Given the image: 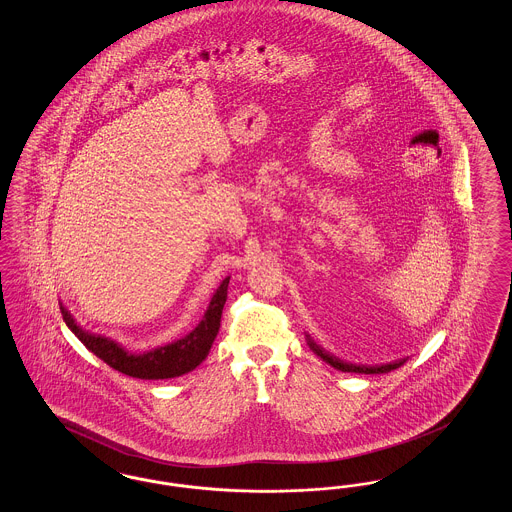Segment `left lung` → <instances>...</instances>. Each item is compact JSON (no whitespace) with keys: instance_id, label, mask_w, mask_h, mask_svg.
I'll return each mask as SVG.
<instances>
[{"instance_id":"obj_1","label":"left lung","mask_w":512,"mask_h":512,"mask_svg":"<svg viewBox=\"0 0 512 512\" xmlns=\"http://www.w3.org/2000/svg\"><path fill=\"white\" fill-rule=\"evenodd\" d=\"M307 343H309V347L313 349V353L318 355L324 363L334 366L336 370H341V372H357V374H386V372H391L393 368H397V366H401L405 363V359H403V361H395V363H388V365L380 366L351 365V363H343V361H340L338 357H334V355L326 353V351L318 345L317 341L311 340V336H307Z\"/></svg>"}]
</instances>
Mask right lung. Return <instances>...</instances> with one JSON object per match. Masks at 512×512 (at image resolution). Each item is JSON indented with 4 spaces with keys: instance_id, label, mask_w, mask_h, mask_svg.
I'll return each mask as SVG.
<instances>
[{
    "instance_id": "right-lung-1",
    "label": "right lung",
    "mask_w": 512,
    "mask_h": 512,
    "mask_svg": "<svg viewBox=\"0 0 512 512\" xmlns=\"http://www.w3.org/2000/svg\"><path fill=\"white\" fill-rule=\"evenodd\" d=\"M228 282H230V276L222 280L217 292L213 293V297H211V303L203 315V320L188 336L174 340L167 345L149 349V351H142V353L128 351L126 347H122L119 341L86 332L84 328H80L76 324L71 311H67V307L63 303L59 305V309H61V315H63L65 324L69 326V330L86 345L88 351H92L103 363H107L111 368L119 370L126 376H132V378L167 380V378H176V376L192 372L207 359V355L213 347V341L219 334L220 315H222V307L226 303Z\"/></svg>"
}]
</instances>
